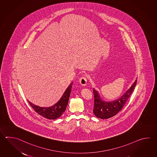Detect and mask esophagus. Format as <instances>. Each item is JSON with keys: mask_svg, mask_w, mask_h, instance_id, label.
Segmentation results:
<instances>
[{"mask_svg": "<svg viewBox=\"0 0 157 157\" xmlns=\"http://www.w3.org/2000/svg\"><path fill=\"white\" fill-rule=\"evenodd\" d=\"M79 82L81 83V85L85 86L86 85L87 83V78L86 77H85V76H82V77H81L79 80Z\"/></svg>", "mask_w": 157, "mask_h": 157, "instance_id": "esophagus-1", "label": "esophagus"}]
</instances>
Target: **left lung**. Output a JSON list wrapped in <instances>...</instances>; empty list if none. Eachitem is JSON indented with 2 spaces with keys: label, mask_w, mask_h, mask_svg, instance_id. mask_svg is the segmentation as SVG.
<instances>
[{
  "label": "left lung",
  "mask_w": 157,
  "mask_h": 157,
  "mask_svg": "<svg viewBox=\"0 0 157 157\" xmlns=\"http://www.w3.org/2000/svg\"><path fill=\"white\" fill-rule=\"evenodd\" d=\"M137 80H136L130 88L119 99L110 102H105L101 100L97 90L94 89V114L96 117L101 119H108L113 117L122 109L125 104L126 103L127 100L133 92Z\"/></svg>",
  "instance_id": "8db88e82"
}]
</instances>
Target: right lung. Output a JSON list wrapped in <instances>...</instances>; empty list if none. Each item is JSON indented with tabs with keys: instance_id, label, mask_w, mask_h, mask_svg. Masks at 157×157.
<instances>
[{
	"instance_id": "right-lung-1",
	"label": "right lung",
	"mask_w": 157,
	"mask_h": 157,
	"mask_svg": "<svg viewBox=\"0 0 157 157\" xmlns=\"http://www.w3.org/2000/svg\"><path fill=\"white\" fill-rule=\"evenodd\" d=\"M72 87V83H71L70 86L67 87L60 100L58 101V103L54 104L53 106L44 108L37 106L36 105L31 103L30 101H29V103L31 107L35 110L36 113L40 114V116L49 120L57 119L62 115V114L63 113L66 109Z\"/></svg>"
}]
</instances>
